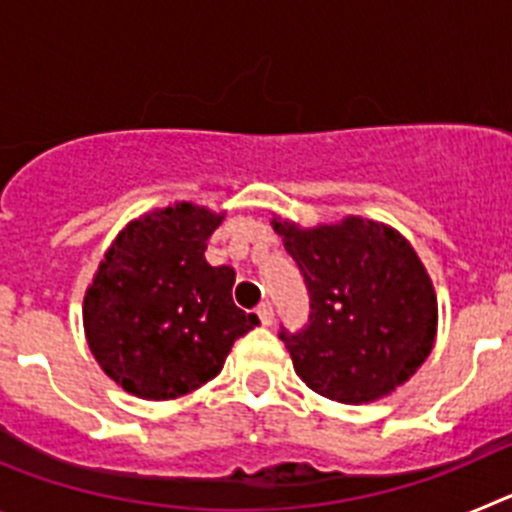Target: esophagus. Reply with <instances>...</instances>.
<instances>
[{
  "label": "esophagus",
  "instance_id": "obj_1",
  "mask_svg": "<svg viewBox=\"0 0 512 512\" xmlns=\"http://www.w3.org/2000/svg\"><path fill=\"white\" fill-rule=\"evenodd\" d=\"M256 315H259L261 325H271V323H274V307H271L269 302H261V305L256 307Z\"/></svg>",
  "mask_w": 512,
  "mask_h": 512
}]
</instances>
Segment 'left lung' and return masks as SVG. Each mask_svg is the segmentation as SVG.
I'll return each instance as SVG.
<instances>
[{"label": "left lung", "instance_id": "1", "mask_svg": "<svg viewBox=\"0 0 512 512\" xmlns=\"http://www.w3.org/2000/svg\"><path fill=\"white\" fill-rule=\"evenodd\" d=\"M297 261L310 318L279 330L295 372L318 395L361 405L390 395L436 341L438 305L418 253L395 228L364 217L302 230L271 220Z\"/></svg>", "mask_w": 512, "mask_h": 512}]
</instances>
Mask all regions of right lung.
Returning a JSON list of instances; mask_svg holds the SVG:
<instances>
[{"label": "right lung", "mask_w": 512, "mask_h": 512, "mask_svg": "<svg viewBox=\"0 0 512 512\" xmlns=\"http://www.w3.org/2000/svg\"><path fill=\"white\" fill-rule=\"evenodd\" d=\"M223 223L176 202L125 225L84 297L94 359L122 390L174 400L220 374L230 348L259 318L233 302L235 271L205 261Z\"/></svg>", "instance_id": "add662e5"}]
</instances>
